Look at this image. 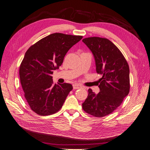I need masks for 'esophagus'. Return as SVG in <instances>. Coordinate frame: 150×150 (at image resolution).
I'll use <instances>...</instances> for the list:
<instances>
[{
    "label": "esophagus",
    "mask_w": 150,
    "mask_h": 150,
    "mask_svg": "<svg viewBox=\"0 0 150 150\" xmlns=\"http://www.w3.org/2000/svg\"><path fill=\"white\" fill-rule=\"evenodd\" d=\"M73 88L74 90H76V89H79L81 88V86L79 85V84H73Z\"/></svg>",
    "instance_id": "esophagus-1"
}]
</instances>
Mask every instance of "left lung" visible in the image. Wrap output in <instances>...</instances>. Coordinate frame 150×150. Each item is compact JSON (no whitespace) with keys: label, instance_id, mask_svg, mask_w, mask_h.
Returning a JSON list of instances; mask_svg holds the SVG:
<instances>
[{"label":"left lung","instance_id":"left-lung-1","mask_svg":"<svg viewBox=\"0 0 150 150\" xmlns=\"http://www.w3.org/2000/svg\"><path fill=\"white\" fill-rule=\"evenodd\" d=\"M82 42L93 54L97 73L102 75L98 80L100 92L95 94L89 89L82 109L93 117H103L120 106L128 95L129 65L119 48L106 38L88 37Z\"/></svg>","mask_w":150,"mask_h":150}]
</instances>
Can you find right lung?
Wrapping results in <instances>:
<instances>
[{"mask_svg": "<svg viewBox=\"0 0 150 150\" xmlns=\"http://www.w3.org/2000/svg\"><path fill=\"white\" fill-rule=\"evenodd\" d=\"M82 39L80 35L52 33L26 51L19 75L24 97L37 114L50 115L62 107L73 86L68 83L54 84L52 75L61 66L68 50Z\"/></svg>", "mask_w": 150, "mask_h": 150, "instance_id": "add662e5", "label": "right lung"}]
</instances>
